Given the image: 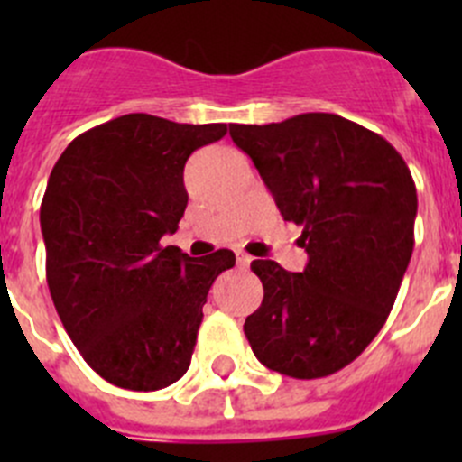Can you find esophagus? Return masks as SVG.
<instances>
[{"mask_svg": "<svg viewBox=\"0 0 462 462\" xmlns=\"http://www.w3.org/2000/svg\"><path fill=\"white\" fill-rule=\"evenodd\" d=\"M250 261H253V257H248L245 253H236V263H239L241 268H248Z\"/></svg>", "mask_w": 462, "mask_h": 462, "instance_id": "1", "label": "esophagus"}]
</instances>
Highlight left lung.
Here are the masks:
<instances>
[{"label": "left lung", "instance_id": "obj_1", "mask_svg": "<svg viewBox=\"0 0 462 462\" xmlns=\"http://www.w3.org/2000/svg\"><path fill=\"white\" fill-rule=\"evenodd\" d=\"M283 221L301 226L304 273L250 263L263 301L244 324L254 356L297 380L351 365L389 318L413 253L416 183L380 134L335 114L230 125Z\"/></svg>", "mask_w": 462, "mask_h": 462}]
</instances>
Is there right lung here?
<instances>
[{
	"label": "right lung",
	"mask_w": 462,
	"mask_h": 462,
	"mask_svg": "<svg viewBox=\"0 0 462 462\" xmlns=\"http://www.w3.org/2000/svg\"><path fill=\"white\" fill-rule=\"evenodd\" d=\"M227 125L127 114L73 138L40 208L46 282L85 362L120 389L158 391L192 362L214 279L232 250L194 259L162 245L188 208L189 153Z\"/></svg>",
	"instance_id": "obj_1"
}]
</instances>
